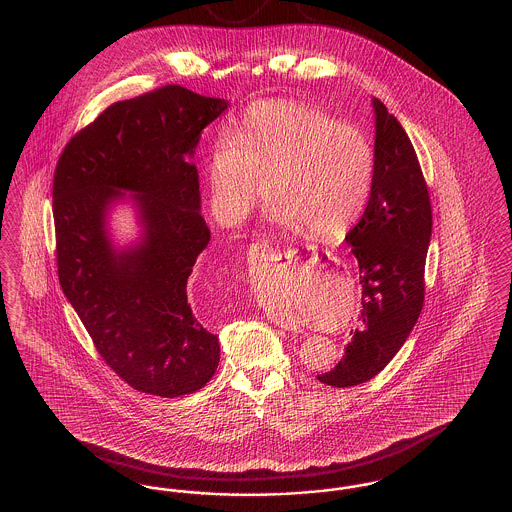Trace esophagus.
Instances as JSON below:
<instances>
[{"label":"esophagus","mask_w":512,"mask_h":512,"mask_svg":"<svg viewBox=\"0 0 512 512\" xmlns=\"http://www.w3.org/2000/svg\"><path fill=\"white\" fill-rule=\"evenodd\" d=\"M259 249H261V255H267V257H270L272 261H280V259H282V253H280V251H276V249H272V247H268L267 242L259 245ZM288 259H290V257H288ZM272 320H274V318H272ZM274 322H276L280 328H284V330L299 332V328H297L295 324H292V322H288V320H280V318H276Z\"/></svg>","instance_id":"1"}]
</instances>
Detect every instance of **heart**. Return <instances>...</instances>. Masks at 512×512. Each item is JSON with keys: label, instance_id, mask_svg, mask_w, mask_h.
Wrapping results in <instances>:
<instances>
[{"label": "heart", "instance_id": "b5f03b06", "mask_svg": "<svg viewBox=\"0 0 512 512\" xmlns=\"http://www.w3.org/2000/svg\"><path fill=\"white\" fill-rule=\"evenodd\" d=\"M376 155L365 132L317 107L270 99L247 109L236 136H220L209 184L226 220L240 222L267 195L268 219L322 242L343 238L361 219Z\"/></svg>", "mask_w": 512, "mask_h": 512}]
</instances>
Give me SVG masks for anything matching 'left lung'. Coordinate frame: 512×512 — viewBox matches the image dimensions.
Returning a JSON list of instances; mask_svg holds the SVG:
<instances>
[{"label":"left lung","instance_id":"left-lung-1","mask_svg":"<svg viewBox=\"0 0 512 512\" xmlns=\"http://www.w3.org/2000/svg\"><path fill=\"white\" fill-rule=\"evenodd\" d=\"M376 169L365 213L345 242L359 263L363 309L345 355L317 378L334 388L368 382L409 338L424 305V267L432 236V205L413 144L380 99Z\"/></svg>","mask_w":512,"mask_h":512}]
</instances>
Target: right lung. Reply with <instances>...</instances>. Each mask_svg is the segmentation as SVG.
Returning a JSON list of instances; mask_svg holds the SVG:
<instances>
[{
  "label": "right lung",
  "mask_w": 512,
  "mask_h": 512,
  "mask_svg": "<svg viewBox=\"0 0 512 512\" xmlns=\"http://www.w3.org/2000/svg\"><path fill=\"white\" fill-rule=\"evenodd\" d=\"M226 107L176 84L117 101L74 134L55 167L59 284L103 361L142 393H194L219 366V336L186 292L211 240L188 157ZM124 191L135 194L145 234L119 250L106 211Z\"/></svg>",
  "instance_id": "1"
}]
</instances>
